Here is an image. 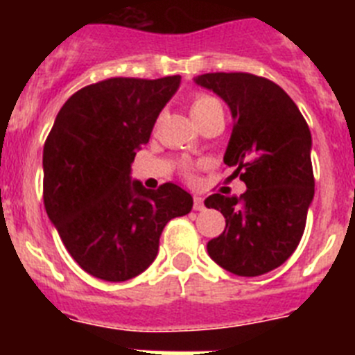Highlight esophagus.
Returning a JSON list of instances; mask_svg holds the SVG:
<instances>
[{
	"mask_svg": "<svg viewBox=\"0 0 355 355\" xmlns=\"http://www.w3.org/2000/svg\"><path fill=\"white\" fill-rule=\"evenodd\" d=\"M193 209H196V211H202V209H205V199H202V197H193Z\"/></svg>",
	"mask_w": 355,
	"mask_h": 355,
	"instance_id": "34e87169",
	"label": "esophagus"
}]
</instances>
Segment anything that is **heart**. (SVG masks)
Returning a JSON list of instances; mask_svg holds the SVG:
<instances>
[{
    "mask_svg": "<svg viewBox=\"0 0 355 355\" xmlns=\"http://www.w3.org/2000/svg\"><path fill=\"white\" fill-rule=\"evenodd\" d=\"M213 110H222L220 103L216 101L213 96H208V94H196V96L192 97L190 112H192L196 121L200 117H205L206 114H209V112H213ZM192 172H193L192 165H184L183 174L187 175V178H192Z\"/></svg>",
    "mask_w": 355,
    "mask_h": 355,
    "instance_id": "obj_1",
    "label": "heart"
}]
</instances>
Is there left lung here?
<instances>
[{
    "label": "left lung",
    "mask_w": 355,
    "mask_h": 355,
    "mask_svg": "<svg viewBox=\"0 0 355 355\" xmlns=\"http://www.w3.org/2000/svg\"><path fill=\"white\" fill-rule=\"evenodd\" d=\"M227 103L234 126L224 163L247 190L213 193L206 208L224 215L225 229L208 241L209 258L227 272L256 277L283 265L299 245L315 196L311 133L291 97L274 81L249 72L193 78Z\"/></svg>",
    "instance_id": "8db88e82"
}]
</instances>
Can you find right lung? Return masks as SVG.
Masks as SVG:
<instances>
[{"instance_id": "1", "label": "right lung", "mask_w": 355, "mask_h": 355, "mask_svg": "<svg viewBox=\"0 0 355 355\" xmlns=\"http://www.w3.org/2000/svg\"><path fill=\"white\" fill-rule=\"evenodd\" d=\"M181 76L110 78L69 97L44 144V206L87 274L121 283L155 261L163 227L190 213L192 196L174 183L147 190L131 181Z\"/></svg>"}]
</instances>
